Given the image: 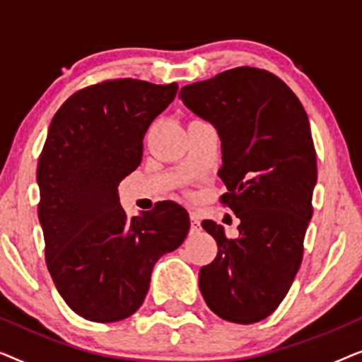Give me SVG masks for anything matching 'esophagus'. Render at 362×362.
<instances>
[{"instance_id": "34e87169", "label": "esophagus", "mask_w": 362, "mask_h": 362, "mask_svg": "<svg viewBox=\"0 0 362 362\" xmlns=\"http://www.w3.org/2000/svg\"><path fill=\"white\" fill-rule=\"evenodd\" d=\"M201 226H199V217L196 214H191V232H199Z\"/></svg>"}]
</instances>
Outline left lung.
Instances as JSON below:
<instances>
[{
  "mask_svg": "<svg viewBox=\"0 0 362 362\" xmlns=\"http://www.w3.org/2000/svg\"><path fill=\"white\" fill-rule=\"evenodd\" d=\"M185 105L221 138V201L234 211L239 237L202 221L217 255L199 272V290L222 320L250 325L274 313L303 257L316 186V153L298 98L274 74L237 67L181 88Z\"/></svg>",
  "mask_w": 362,
  "mask_h": 362,
  "instance_id": "left-lung-1",
  "label": "left lung"
}]
</instances>
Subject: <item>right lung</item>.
Here are the masks:
<instances>
[{"mask_svg": "<svg viewBox=\"0 0 362 362\" xmlns=\"http://www.w3.org/2000/svg\"><path fill=\"white\" fill-rule=\"evenodd\" d=\"M176 92V82L107 81L69 97L49 127L37 165L46 264L82 318L113 323L135 313L153 267L189 232L176 202L130 219L118 197L120 181L140 166L148 127Z\"/></svg>", "mask_w": 362, "mask_h": 362, "instance_id": "1", "label": "right lung"}]
</instances>
